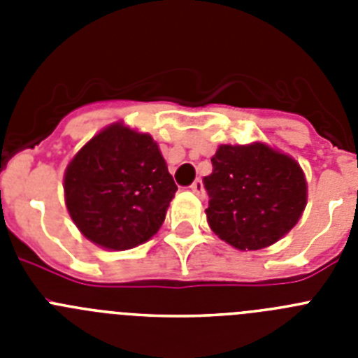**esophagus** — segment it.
I'll return each mask as SVG.
<instances>
[{
	"instance_id": "1",
	"label": "esophagus",
	"mask_w": 358,
	"mask_h": 358,
	"mask_svg": "<svg viewBox=\"0 0 358 358\" xmlns=\"http://www.w3.org/2000/svg\"><path fill=\"white\" fill-rule=\"evenodd\" d=\"M189 189H192V192H194V194H197V195L204 194V186H202L201 179H195V181L192 182V186H189Z\"/></svg>"
}]
</instances>
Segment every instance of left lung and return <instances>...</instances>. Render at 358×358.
Wrapping results in <instances>:
<instances>
[{
	"mask_svg": "<svg viewBox=\"0 0 358 358\" xmlns=\"http://www.w3.org/2000/svg\"><path fill=\"white\" fill-rule=\"evenodd\" d=\"M204 177L208 224L240 251L276 243L301 218L306 181L299 163L265 143L220 145Z\"/></svg>",
	"mask_w": 358,
	"mask_h": 358,
	"instance_id": "8db88e82",
	"label": "left lung"
}]
</instances>
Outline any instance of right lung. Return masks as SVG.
Here are the masks:
<instances>
[{
    "mask_svg": "<svg viewBox=\"0 0 358 358\" xmlns=\"http://www.w3.org/2000/svg\"><path fill=\"white\" fill-rule=\"evenodd\" d=\"M177 192L150 134L113 123L91 138L64 173L69 217L103 249L125 251L159 231Z\"/></svg>",
    "mask_w": 358,
    "mask_h": 358,
    "instance_id": "add662e5",
    "label": "right lung"
}]
</instances>
